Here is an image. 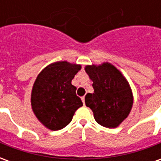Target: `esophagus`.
<instances>
[{
	"label": "esophagus",
	"mask_w": 161,
	"mask_h": 161,
	"mask_svg": "<svg viewBox=\"0 0 161 161\" xmlns=\"http://www.w3.org/2000/svg\"><path fill=\"white\" fill-rule=\"evenodd\" d=\"M84 99H85V98H84V97H82V101H83V103H84V104L85 103V101H84Z\"/></svg>",
	"instance_id": "esophagus-1"
}]
</instances>
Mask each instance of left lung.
<instances>
[{
  "label": "left lung",
  "mask_w": 161,
  "mask_h": 161,
  "mask_svg": "<svg viewBox=\"0 0 161 161\" xmlns=\"http://www.w3.org/2000/svg\"><path fill=\"white\" fill-rule=\"evenodd\" d=\"M85 71L93 82L94 93L85 96L96 121L105 128L118 127L128 117L133 106V94L127 79L111 64L86 65Z\"/></svg>",
  "instance_id": "obj_1"
}]
</instances>
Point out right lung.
<instances>
[{
  "instance_id": "1",
  "label": "right lung",
  "mask_w": 161,
  "mask_h": 161,
  "mask_svg": "<svg viewBox=\"0 0 161 161\" xmlns=\"http://www.w3.org/2000/svg\"><path fill=\"white\" fill-rule=\"evenodd\" d=\"M80 64L58 61L41 70L34 82L31 105L38 120L45 127L56 131L70 123L77 108L83 106L71 84Z\"/></svg>"
}]
</instances>
